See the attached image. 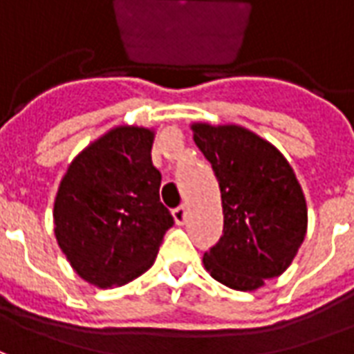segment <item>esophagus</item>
<instances>
[{"label": "esophagus", "instance_id": "obj_1", "mask_svg": "<svg viewBox=\"0 0 354 354\" xmlns=\"http://www.w3.org/2000/svg\"><path fill=\"white\" fill-rule=\"evenodd\" d=\"M172 216H174L176 223L182 225V223L185 222V218H187V207H185V205H180V207L172 210Z\"/></svg>", "mask_w": 354, "mask_h": 354}]
</instances>
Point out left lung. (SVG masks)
Returning <instances> with one entry per match:
<instances>
[{
	"mask_svg": "<svg viewBox=\"0 0 354 354\" xmlns=\"http://www.w3.org/2000/svg\"><path fill=\"white\" fill-rule=\"evenodd\" d=\"M192 131L222 193L223 235L203 256L205 269L233 290H258L288 269L304 243L301 185L284 155L245 127L193 123Z\"/></svg>",
	"mask_w": 354,
	"mask_h": 354,
	"instance_id": "1",
	"label": "left lung"
}]
</instances>
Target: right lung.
Returning <instances> with one entry per match:
<instances>
[{
	"mask_svg": "<svg viewBox=\"0 0 354 354\" xmlns=\"http://www.w3.org/2000/svg\"><path fill=\"white\" fill-rule=\"evenodd\" d=\"M153 138L146 127H115L70 162L58 185L57 243L73 271L98 288L146 273L174 223L159 199Z\"/></svg>",
	"mask_w": 354,
	"mask_h": 354,
	"instance_id": "1",
	"label": "right lung"
}]
</instances>
